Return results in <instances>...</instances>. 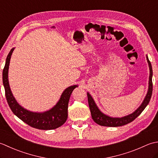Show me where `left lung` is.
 Wrapping results in <instances>:
<instances>
[{"mask_svg": "<svg viewBox=\"0 0 158 158\" xmlns=\"http://www.w3.org/2000/svg\"><path fill=\"white\" fill-rule=\"evenodd\" d=\"M147 60L148 62L149 67V88L147 91V95L144 99L143 102L141 105L137 109L135 112L130 114L128 115L124 116L123 117H111L108 115H105L103 113L100 111L98 107L97 106L94 100L92 98L91 95L89 94V92L87 93L88 99V104L91 112V115L93 120L98 123L100 126H107V127H118L124 126L126 124L132 122V121L135 120L137 117H138L140 113H141L143 110L145 109V107L148 105L151 97L152 95L153 91V83H152V76H153V70L152 64H151L148 56H147Z\"/></svg>", "mask_w": 158, "mask_h": 158, "instance_id": "1", "label": "left lung"}]
</instances>
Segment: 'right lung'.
Segmentation results:
<instances>
[{
  "instance_id": "right-lung-1",
  "label": "right lung",
  "mask_w": 158,
  "mask_h": 158,
  "mask_svg": "<svg viewBox=\"0 0 158 158\" xmlns=\"http://www.w3.org/2000/svg\"><path fill=\"white\" fill-rule=\"evenodd\" d=\"M14 48L11 49L6 57L5 65L2 71V83L5 90V96L8 105L15 115L23 122L32 127L39 130H53L62 126L68 117V105L70 96L78 85H75L67 88L62 94L59 101L49 110L43 113L32 112L19 105L16 101L10 89L8 70L10 59Z\"/></svg>"
}]
</instances>
